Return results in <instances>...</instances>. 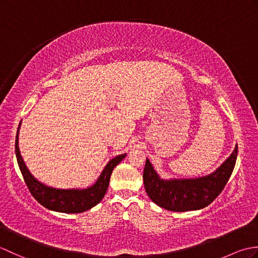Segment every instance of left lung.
Masks as SVG:
<instances>
[{"label": "left lung", "mask_w": 258, "mask_h": 258, "mask_svg": "<svg viewBox=\"0 0 258 258\" xmlns=\"http://www.w3.org/2000/svg\"><path fill=\"white\" fill-rule=\"evenodd\" d=\"M237 152L236 145L232 155L216 172L193 179H161L150 161L146 160L143 173L146 193L156 205L167 211L187 212L204 208L225 187L236 163Z\"/></svg>", "instance_id": "obj_1"}]
</instances>
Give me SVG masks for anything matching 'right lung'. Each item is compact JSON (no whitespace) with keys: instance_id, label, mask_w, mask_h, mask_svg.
<instances>
[{"instance_id":"1","label":"right lung","mask_w":258,"mask_h":258,"mask_svg":"<svg viewBox=\"0 0 258 258\" xmlns=\"http://www.w3.org/2000/svg\"><path fill=\"white\" fill-rule=\"evenodd\" d=\"M19 128L15 139V153L16 158H18L19 167L21 169L22 175H23L24 182L33 197L41 205L55 212L82 213L98 204L106 193L109 178H111V174L114 167L125 157V154H122L109 161L105 168L103 169L101 176L98 177L96 183L89 188L56 189L47 187V186L40 183L37 179L32 176V174L29 172L23 160H22L19 149Z\"/></svg>"}]
</instances>
